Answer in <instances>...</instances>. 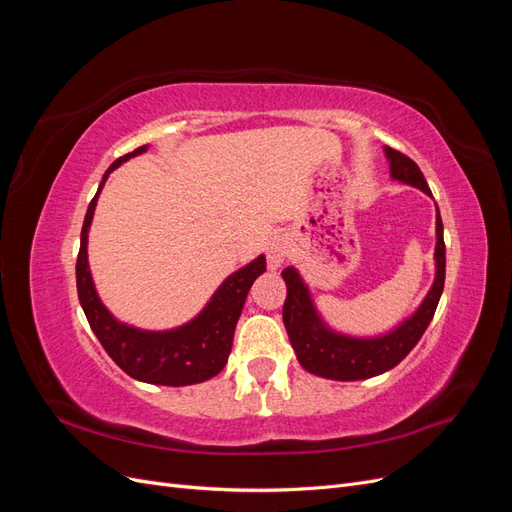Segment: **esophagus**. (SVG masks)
<instances>
[{
	"instance_id": "esophagus-1",
	"label": "esophagus",
	"mask_w": 512,
	"mask_h": 512,
	"mask_svg": "<svg viewBox=\"0 0 512 512\" xmlns=\"http://www.w3.org/2000/svg\"><path fill=\"white\" fill-rule=\"evenodd\" d=\"M290 254V243L286 237L282 235H275L271 237V241L267 243V258H269V267L277 269L282 265V262L288 258Z\"/></svg>"
}]
</instances>
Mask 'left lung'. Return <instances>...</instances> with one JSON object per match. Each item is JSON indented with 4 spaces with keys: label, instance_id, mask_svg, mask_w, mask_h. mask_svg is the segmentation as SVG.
<instances>
[{
    "label": "left lung",
    "instance_id": "obj_1",
    "mask_svg": "<svg viewBox=\"0 0 512 512\" xmlns=\"http://www.w3.org/2000/svg\"><path fill=\"white\" fill-rule=\"evenodd\" d=\"M386 158L391 164V177L408 183L412 188L423 190L431 196L429 185L416 166L404 153L397 149L384 147ZM438 209V207H436ZM442 218L440 211L436 213V280H433L431 290L423 299L421 307L406 318L399 327L391 333L380 337H350L335 333L322 322L316 312L314 301L309 297V290L301 280L299 271L288 267L282 271L286 282V301H284V324L290 337V344L297 352V359L307 369L309 374H316L329 380H365L374 378L384 371L393 369L408 356V352L418 344L425 329L436 314L440 294L444 290V273H446V247L442 237Z\"/></svg>",
    "mask_w": 512,
    "mask_h": 512
}]
</instances>
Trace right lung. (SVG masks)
<instances>
[{
    "mask_svg": "<svg viewBox=\"0 0 512 512\" xmlns=\"http://www.w3.org/2000/svg\"><path fill=\"white\" fill-rule=\"evenodd\" d=\"M145 151L147 145L138 147L108 166L94 200L87 207L81 230V250L79 258H76V290H79V301L91 331L96 333L108 356L128 376L162 386L198 384L218 376L224 369L247 292H250L256 277L267 271V260L265 256H258L250 265L228 275L203 312L188 324H183V327L170 331H143L115 320L100 301L94 280H91L87 262V232L91 220H94L98 196L108 175L121 166V162Z\"/></svg>",
    "mask_w": 512,
    "mask_h": 512,
    "instance_id": "right-lung-1",
    "label": "right lung"
}]
</instances>
